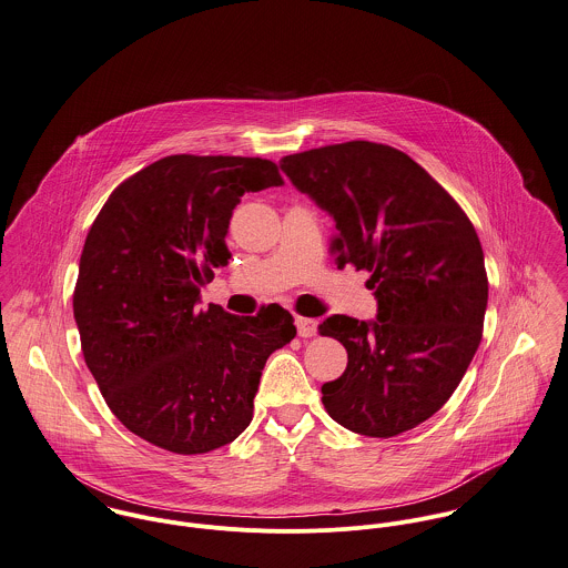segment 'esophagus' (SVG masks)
<instances>
[{
	"label": "esophagus",
	"mask_w": 568,
	"mask_h": 568,
	"mask_svg": "<svg viewBox=\"0 0 568 568\" xmlns=\"http://www.w3.org/2000/svg\"><path fill=\"white\" fill-rule=\"evenodd\" d=\"M296 329H298V336L301 338H312V336H316V332H318V321H314V318H296Z\"/></svg>",
	"instance_id": "esophagus-1"
}]
</instances>
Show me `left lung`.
Masks as SVG:
<instances>
[{
    "mask_svg": "<svg viewBox=\"0 0 568 568\" xmlns=\"http://www.w3.org/2000/svg\"><path fill=\"white\" fill-rule=\"evenodd\" d=\"M281 171L336 224L338 267L368 270L375 321L329 316L323 336L348 362L323 384L332 419L388 439L430 419L463 379L483 334L487 274L460 206L406 153L366 140L281 160Z\"/></svg>",
    "mask_w": 568,
    "mask_h": 568,
    "instance_id": "obj_1",
    "label": "left lung"
}]
</instances>
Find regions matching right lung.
I'll use <instances>...</instances> for the list:
<instances>
[{
	"instance_id": "add662e5",
	"label": "right lung",
	"mask_w": 568,
	"mask_h": 568,
	"mask_svg": "<svg viewBox=\"0 0 568 568\" xmlns=\"http://www.w3.org/2000/svg\"><path fill=\"white\" fill-rule=\"evenodd\" d=\"M281 184L270 160L169 155L124 180L90 227L74 321L108 406L140 439L204 454L250 426L261 371L294 341V318L283 307L234 316L197 303L227 265L234 206Z\"/></svg>"
}]
</instances>
